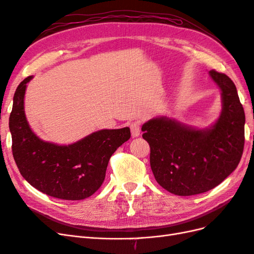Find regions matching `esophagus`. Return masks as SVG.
I'll use <instances>...</instances> for the list:
<instances>
[{
	"label": "esophagus",
	"instance_id": "1",
	"mask_svg": "<svg viewBox=\"0 0 254 254\" xmlns=\"http://www.w3.org/2000/svg\"><path fill=\"white\" fill-rule=\"evenodd\" d=\"M130 130H131V135L133 137L139 136L141 134V122H132L131 124H130Z\"/></svg>",
	"mask_w": 254,
	"mask_h": 254
}]
</instances>
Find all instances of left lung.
Segmentation results:
<instances>
[{"label":"left lung","mask_w":254,"mask_h":254,"mask_svg":"<svg viewBox=\"0 0 254 254\" xmlns=\"http://www.w3.org/2000/svg\"><path fill=\"white\" fill-rule=\"evenodd\" d=\"M221 90L222 111L209 129L198 130L166 118L142 126L150 146V167L171 193L191 196L217 187L240 163L245 144V112L231 78L210 71Z\"/></svg>","instance_id":"obj_1"}]
</instances>
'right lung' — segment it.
<instances>
[{
    "mask_svg": "<svg viewBox=\"0 0 254 254\" xmlns=\"http://www.w3.org/2000/svg\"><path fill=\"white\" fill-rule=\"evenodd\" d=\"M28 76L13 96L9 129L12 155L21 175L30 186L64 200H81L103 184L113 152L130 139V129H104L67 146L40 140L30 130L24 113Z\"/></svg>",
    "mask_w": 254,
    "mask_h": 254,
    "instance_id": "right-lung-1",
    "label": "right lung"
}]
</instances>
